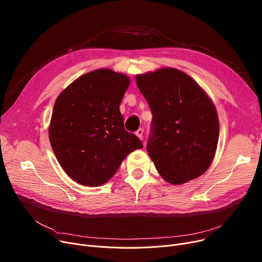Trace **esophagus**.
Here are the masks:
<instances>
[{
  "label": "esophagus",
  "mask_w": 262,
  "mask_h": 262,
  "mask_svg": "<svg viewBox=\"0 0 262 262\" xmlns=\"http://www.w3.org/2000/svg\"><path fill=\"white\" fill-rule=\"evenodd\" d=\"M143 132H144V130H143V128H139L138 130H136V135L138 136L140 139H142V137H143Z\"/></svg>",
  "instance_id": "obj_1"
}]
</instances>
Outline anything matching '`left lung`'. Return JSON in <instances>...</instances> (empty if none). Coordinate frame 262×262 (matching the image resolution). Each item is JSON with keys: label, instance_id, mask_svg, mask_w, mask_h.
Instances as JSON below:
<instances>
[{"label": "left lung", "instance_id": "1", "mask_svg": "<svg viewBox=\"0 0 262 262\" xmlns=\"http://www.w3.org/2000/svg\"><path fill=\"white\" fill-rule=\"evenodd\" d=\"M136 82L153 115L146 149L158 173L173 185L202 175L219 140L217 114L208 95L173 68L139 74Z\"/></svg>", "mask_w": 262, "mask_h": 262}]
</instances>
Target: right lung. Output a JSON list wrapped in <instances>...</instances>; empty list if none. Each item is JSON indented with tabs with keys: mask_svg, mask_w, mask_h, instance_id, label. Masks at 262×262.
<instances>
[{
	"mask_svg": "<svg viewBox=\"0 0 262 262\" xmlns=\"http://www.w3.org/2000/svg\"><path fill=\"white\" fill-rule=\"evenodd\" d=\"M129 78L108 69L78 77L55 102L50 141L64 172L76 183L98 187L112 178L128 154L143 146L124 128L120 103Z\"/></svg>",
	"mask_w": 262,
	"mask_h": 262,
	"instance_id": "obj_1",
	"label": "right lung"
}]
</instances>
